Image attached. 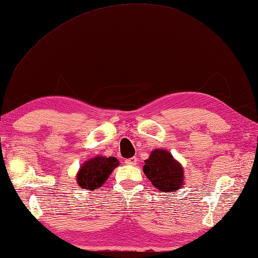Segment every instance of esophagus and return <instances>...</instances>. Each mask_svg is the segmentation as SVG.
<instances>
[{
    "label": "esophagus",
    "mask_w": 258,
    "mask_h": 258,
    "mask_svg": "<svg viewBox=\"0 0 258 258\" xmlns=\"http://www.w3.org/2000/svg\"><path fill=\"white\" fill-rule=\"evenodd\" d=\"M137 162H138V159H137L136 157H133L130 159H125L124 160V163L128 164V165H136Z\"/></svg>",
    "instance_id": "1"
}]
</instances>
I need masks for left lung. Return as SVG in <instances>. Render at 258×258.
Returning a JSON list of instances; mask_svg holds the SVG:
<instances>
[{
  "label": "left lung",
  "mask_w": 258,
  "mask_h": 258,
  "mask_svg": "<svg viewBox=\"0 0 258 258\" xmlns=\"http://www.w3.org/2000/svg\"><path fill=\"white\" fill-rule=\"evenodd\" d=\"M144 172L157 190L171 193L184 184V170L182 164L164 149H154L145 160Z\"/></svg>",
  "instance_id": "1"
}]
</instances>
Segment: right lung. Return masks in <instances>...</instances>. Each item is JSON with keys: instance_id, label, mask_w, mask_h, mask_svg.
Instances as JSON below:
<instances>
[{"instance_id": "obj_1", "label": "right lung", "mask_w": 258, "mask_h": 258, "mask_svg": "<svg viewBox=\"0 0 258 258\" xmlns=\"http://www.w3.org/2000/svg\"><path fill=\"white\" fill-rule=\"evenodd\" d=\"M119 161L114 157L96 156L85 161L76 174L77 184L82 188L94 191L104 184Z\"/></svg>"}]
</instances>
